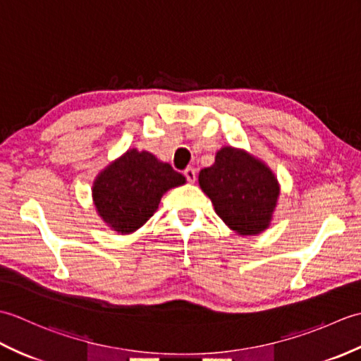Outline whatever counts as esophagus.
<instances>
[{
    "label": "esophagus",
    "mask_w": 361,
    "mask_h": 361,
    "mask_svg": "<svg viewBox=\"0 0 361 361\" xmlns=\"http://www.w3.org/2000/svg\"><path fill=\"white\" fill-rule=\"evenodd\" d=\"M185 176H186V180L189 181V183H195V178H197V175H195V171L192 167H188L186 171H185Z\"/></svg>",
    "instance_id": "34e87169"
}]
</instances>
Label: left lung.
<instances>
[{"instance_id":"1","label":"left lung","mask_w":361,"mask_h":361,"mask_svg":"<svg viewBox=\"0 0 361 361\" xmlns=\"http://www.w3.org/2000/svg\"><path fill=\"white\" fill-rule=\"evenodd\" d=\"M198 185L235 234L256 235L270 228L281 186L262 159L225 145L216 153V163L200 171Z\"/></svg>"}]
</instances>
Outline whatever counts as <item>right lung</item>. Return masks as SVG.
<instances>
[{
    "label": "right lung",
    "instance_id": "obj_1",
    "mask_svg": "<svg viewBox=\"0 0 361 361\" xmlns=\"http://www.w3.org/2000/svg\"><path fill=\"white\" fill-rule=\"evenodd\" d=\"M186 178L147 150L128 149L96 175L91 188L97 216L111 231L132 234L157 212L169 189Z\"/></svg>",
    "mask_w": 361,
    "mask_h": 361
}]
</instances>
